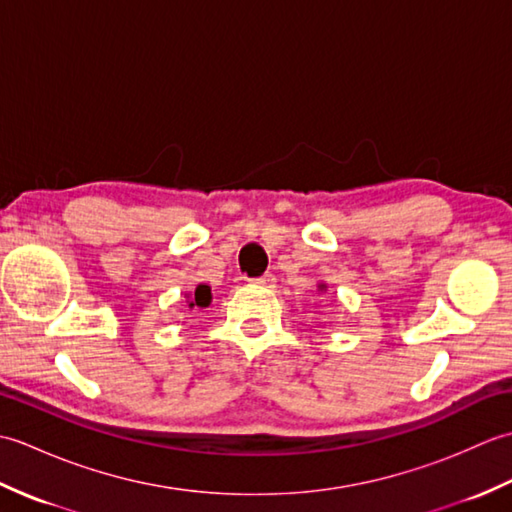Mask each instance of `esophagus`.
<instances>
[{
    "instance_id": "esophagus-1",
    "label": "esophagus",
    "mask_w": 512,
    "mask_h": 512,
    "mask_svg": "<svg viewBox=\"0 0 512 512\" xmlns=\"http://www.w3.org/2000/svg\"><path fill=\"white\" fill-rule=\"evenodd\" d=\"M253 281H255V284H259V286L273 288V286H275V275H270V273H266V275H262V277H255Z\"/></svg>"
}]
</instances>
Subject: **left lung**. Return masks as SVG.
<instances>
[{
    "instance_id": "8db88e82",
    "label": "left lung",
    "mask_w": 512,
    "mask_h": 512,
    "mask_svg": "<svg viewBox=\"0 0 512 512\" xmlns=\"http://www.w3.org/2000/svg\"><path fill=\"white\" fill-rule=\"evenodd\" d=\"M321 288H323V286H321Z\"/></svg>"
}]
</instances>
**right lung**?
<instances>
[{"label":"right lung","mask_w":512,"mask_h":512,"mask_svg":"<svg viewBox=\"0 0 512 512\" xmlns=\"http://www.w3.org/2000/svg\"><path fill=\"white\" fill-rule=\"evenodd\" d=\"M211 303V288L209 286H198L195 288V295L191 299V308H206Z\"/></svg>","instance_id":"1"}]
</instances>
